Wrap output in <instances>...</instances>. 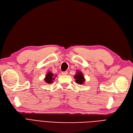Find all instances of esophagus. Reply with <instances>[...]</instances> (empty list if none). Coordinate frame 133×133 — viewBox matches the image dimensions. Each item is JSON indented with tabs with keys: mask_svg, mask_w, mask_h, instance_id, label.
Instances as JSON below:
<instances>
[{
	"mask_svg": "<svg viewBox=\"0 0 133 133\" xmlns=\"http://www.w3.org/2000/svg\"><path fill=\"white\" fill-rule=\"evenodd\" d=\"M61 73L62 75H67L68 72H67V71H64V72H62Z\"/></svg>",
	"mask_w": 133,
	"mask_h": 133,
	"instance_id": "obj_1",
	"label": "esophagus"
}]
</instances>
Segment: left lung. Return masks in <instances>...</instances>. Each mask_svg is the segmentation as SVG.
I'll return each mask as SVG.
<instances>
[{
    "instance_id": "obj_1",
    "label": "left lung",
    "mask_w": 133,
    "mask_h": 133,
    "mask_svg": "<svg viewBox=\"0 0 133 133\" xmlns=\"http://www.w3.org/2000/svg\"><path fill=\"white\" fill-rule=\"evenodd\" d=\"M74 77L76 79V82L78 84H83L85 81L84 77L81 72H77Z\"/></svg>"
}]
</instances>
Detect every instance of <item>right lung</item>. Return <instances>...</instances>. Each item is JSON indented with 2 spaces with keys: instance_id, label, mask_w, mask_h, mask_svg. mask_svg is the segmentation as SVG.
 I'll use <instances>...</instances> for the list:
<instances>
[{
  "instance_id": "obj_1",
  "label": "right lung",
  "mask_w": 133,
  "mask_h": 133,
  "mask_svg": "<svg viewBox=\"0 0 133 133\" xmlns=\"http://www.w3.org/2000/svg\"><path fill=\"white\" fill-rule=\"evenodd\" d=\"M56 76H54L51 72H49L46 74L45 78H44V80H45V82L48 83V84H51L52 82H53L54 81L53 80L54 79V78H55Z\"/></svg>"
}]
</instances>
